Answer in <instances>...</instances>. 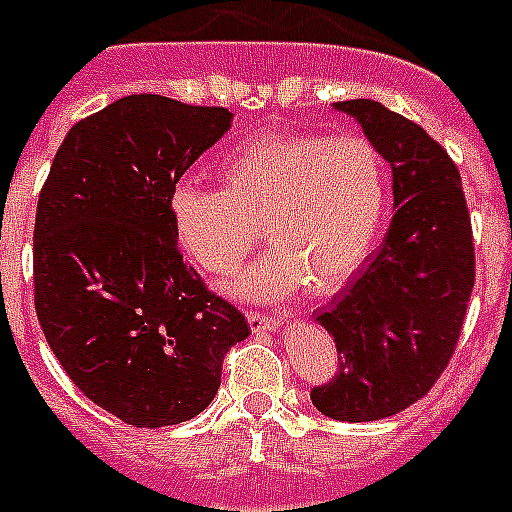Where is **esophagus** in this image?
Masks as SVG:
<instances>
[{
	"label": "esophagus",
	"instance_id": "34e87169",
	"mask_svg": "<svg viewBox=\"0 0 512 512\" xmlns=\"http://www.w3.org/2000/svg\"><path fill=\"white\" fill-rule=\"evenodd\" d=\"M247 321L249 326H252V331H276V328L284 323L281 318H276V315H263L257 313V310H249Z\"/></svg>",
	"mask_w": 512,
	"mask_h": 512
}]
</instances>
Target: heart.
<instances>
[{"instance_id": "1", "label": "heart", "mask_w": 512, "mask_h": 512, "mask_svg": "<svg viewBox=\"0 0 512 512\" xmlns=\"http://www.w3.org/2000/svg\"><path fill=\"white\" fill-rule=\"evenodd\" d=\"M220 189L173 186L168 213L186 255L210 276H228L263 242L270 252L231 281L244 299H284L342 289L365 263L386 213L389 176L360 134H270L228 155Z\"/></svg>"}]
</instances>
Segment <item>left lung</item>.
Instances as JSON below:
<instances>
[{
  "mask_svg": "<svg viewBox=\"0 0 512 512\" xmlns=\"http://www.w3.org/2000/svg\"><path fill=\"white\" fill-rule=\"evenodd\" d=\"M392 165L384 244L315 321L334 336L339 371L310 400L334 421L389 418L418 402L450 363L476 278L455 162L418 123L373 99L336 102Z\"/></svg>",
  "mask_w": 512,
  "mask_h": 512,
  "instance_id": "1",
  "label": "left lung"
}]
</instances>
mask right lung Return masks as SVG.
Returning a JSON list of instances; mask_svg holds the SVG:
<instances>
[{
  "mask_svg": "<svg viewBox=\"0 0 512 512\" xmlns=\"http://www.w3.org/2000/svg\"><path fill=\"white\" fill-rule=\"evenodd\" d=\"M223 107L131 94L78 120L57 149L33 228L36 315L94 405L136 429L191 421L244 315L184 263L168 213L178 178L231 128Z\"/></svg>",
  "mask_w": 512,
  "mask_h": 512,
  "instance_id": "obj_1",
  "label": "right lung"
}]
</instances>
